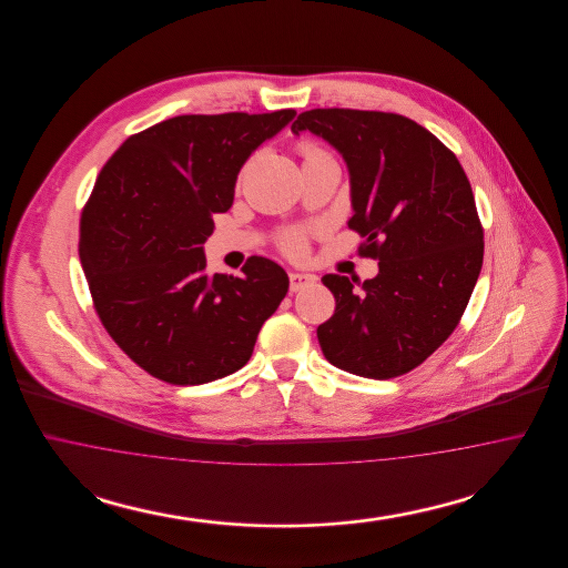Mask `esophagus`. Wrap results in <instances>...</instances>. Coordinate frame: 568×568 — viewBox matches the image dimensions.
I'll use <instances>...</instances> for the list:
<instances>
[{"mask_svg":"<svg viewBox=\"0 0 568 568\" xmlns=\"http://www.w3.org/2000/svg\"><path fill=\"white\" fill-rule=\"evenodd\" d=\"M315 283V276L313 274H302V272H292L290 274V290L292 292H300L304 290L306 285H313Z\"/></svg>","mask_w":568,"mask_h":568,"instance_id":"esophagus-1","label":"esophagus"}]
</instances>
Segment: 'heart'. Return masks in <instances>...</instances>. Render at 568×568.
I'll return each mask as SVG.
<instances>
[{"instance_id": "obj_1", "label": "heart", "mask_w": 568, "mask_h": 568, "mask_svg": "<svg viewBox=\"0 0 568 568\" xmlns=\"http://www.w3.org/2000/svg\"><path fill=\"white\" fill-rule=\"evenodd\" d=\"M297 153L304 158V162L327 155L322 146H317V144H313V142H308V140H302V142L297 144ZM278 246H281L287 255H302L304 248H306V239H304L302 232L290 230V232H285V234L281 236Z\"/></svg>"}]
</instances>
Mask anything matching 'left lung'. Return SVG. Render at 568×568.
Returning a JSON list of instances; mask_svg holds the SVG:
<instances>
[{
	"instance_id": "1",
	"label": "left lung",
	"mask_w": 568,
	"mask_h": 568,
	"mask_svg": "<svg viewBox=\"0 0 568 568\" xmlns=\"http://www.w3.org/2000/svg\"><path fill=\"white\" fill-rule=\"evenodd\" d=\"M322 135L352 176L349 227L378 274H325L334 315L317 327L325 359L366 378L400 377L456 329L484 264V227L458 158L394 112L306 110L292 132Z\"/></svg>"
}]
</instances>
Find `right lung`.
Wrapping results in <instances>:
<instances>
[{"mask_svg":"<svg viewBox=\"0 0 568 568\" xmlns=\"http://www.w3.org/2000/svg\"><path fill=\"white\" fill-rule=\"evenodd\" d=\"M294 116L181 114L130 135L104 163L79 255L100 322L149 375L202 385L236 373L287 294L285 271L257 255L243 276L206 274L202 244L248 155Z\"/></svg>","mask_w":568,"mask_h":568,"instance_id":"1","label":"right lung"}]
</instances>
